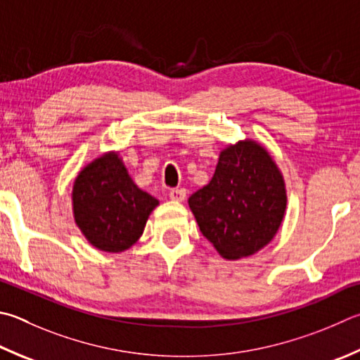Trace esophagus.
Returning <instances> with one entry per match:
<instances>
[{"instance_id": "esophagus-1", "label": "esophagus", "mask_w": 360, "mask_h": 360, "mask_svg": "<svg viewBox=\"0 0 360 360\" xmlns=\"http://www.w3.org/2000/svg\"><path fill=\"white\" fill-rule=\"evenodd\" d=\"M186 197H187V193L184 188H172V191H169V200L172 201L182 202L186 200Z\"/></svg>"}]
</instances>
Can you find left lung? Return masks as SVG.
<instances>
[{"instance_id":"8db88e82","label":"left lung","mask_w":360,"mask_h":360,"mask_svg":"<svg viewBox=\"0 0 360 360\" xmlns=\"http://www.w3.org/2000/svg\"><path fill=\"white\" fill-rule=\"evenodd\" d=\"M286 202L276 160L261 143L245 139L221 149L212 179L191 195L188 207L220 257L240 259L276 238Z\"/></svg>"}]
</instances>
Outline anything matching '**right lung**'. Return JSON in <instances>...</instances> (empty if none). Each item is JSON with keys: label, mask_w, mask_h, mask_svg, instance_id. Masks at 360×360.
Returning a JSON list of instances; mask_svg holds the SVG:
<instances>
[{"label": "right lung", "mask_w": 360, "mask_h": 360, "mask_svg": "<svg viewBox=\"0 0 360 360\" xmlns=\"http://www.w3.org/2000/svg\"><path fill=\"white\" fill-rule=\"evenodd\" d=\"M159 200L130 178L120 151H108L84 165L72 186L77 226L97 250L121 253L145 230Z\"/></svg>", "instance_id": "obj_1"}]
</instances>
